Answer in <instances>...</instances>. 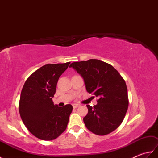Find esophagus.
I'll list each match as a JSON object with an SVG mask.
<instances>
[{
	"label": "esophagus",
	"instance_id": "obj_1",
	"mask_svg": "<svg viewBox=\"0 0 158 158\" xmlns=\"http://www.w3.org/2000/svg\"><path fill=\"white\" fill-rule=\"evenodd\" d=\"M79 105H78V104H73V107L74 109H76V108H77V107H79Z\"/></svg>",
	"mask_w": 158,
	"mask_h": 158
}]
</instances>
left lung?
I'll use <instances>...</instances> for the list:
<instances>
[{"instance_id": "8db88e82", "label": "left lung", "mask_w": 158, "mask_h": 158, "mask_svg": "<svg viewBox=\"0 0 158 158\" xmlns=\"http://www.w3.org/2000/svg\"><path fill=\"white\" fill-rule=\"evenodd\" d=\"M72 67L84 79L86 90L98 97L97 105H87L83 118L87 128L95 135H106L122 123L128 107L126 82L108 63L96 59L73 62Z\"/></svg>"}]
</instances>
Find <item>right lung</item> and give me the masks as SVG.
I'll return each mask as SVG.
<instances>
[{
    "label": "right lung",
    "mask_w": 158,
    "mask_h": 158,
    "mask_svg": "<svg viewBox=\"0 0 158 158\" xmlns=\"http://www.w3.org/2000/svg\"><path fill=\"white\" fill-rule=\"evenodd\" d=\"M70 63L43 66L23 86L19 103L20 117L30 132L41 140L56 139L66 129L73 106L59 107L53 104L52 98L59 77Z\"/></svg>",
    "instance_id": "right-lung-1"
}]
</instances>
